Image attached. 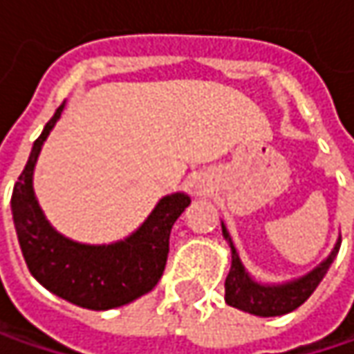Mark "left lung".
<instances>
[{
	"mask_svg": "<svg viewBox=\"0 0 354 354\" xmlns=\"http://www.w3.org/2000/svg\"><path fill=\"white\" fill-rule=\"evenodd\" d=\"M222 232L223 238L230 241V248H232V269L225 277V303L239 311L259 317L285 315L303 305L311 297V293L315 291L317 285L321 283V279L325 277V273L330 268L335 255L339 252V245H341V241H337L329 257L299 279L283 285H263L254 281L245 268L241 266L238 252L230 239L227 230L223 227V223Z\"/></svg>",
	"mask_w": 354,
	"mask_h": 354,
	"instance_id": "left-lung-1",
	"label": "left lung"
}]
</instances>
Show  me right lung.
Instances as JSON below:
<instances>
[{
	"label": "right lung",
	"instance_id": "1",
	"mask_svg": "<svg viewBox=\"0 0 354 354\" xmlns=\"http://www.w3.org/2000/svg\"><path fill=\"white\" fill-rule=\"evenodd\" d=\"M63 109L65 102L33 142L29 160L13 186L15 232L27 268L45 289L85 309H115L138 299L158 283L168 259L170 230L190 206V198L180 192L164 196L132 236L111 245L77 243L55 232L33 192V168Z\"/></svg>",
	"mask_w": 354,
	"mask_h": 354
}]
</instances>
